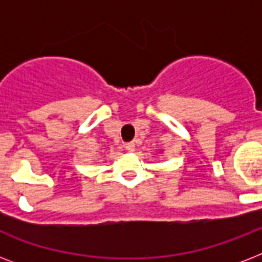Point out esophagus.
<instances>
[{
  "mask_svg": "<svg viewBox=\"0 0 262 262\" xmlns=\"http://www.w3.org/2000/svg\"><path fill=\"white\" fill-rule=\"evenodd\" d=\"M125 148H126V151L133 152L135 151V143H126L125 144Z\"/></svg>",
  "mask_w": 262,
  "mask_h": 262,
  "instance_id": "34e87169",
  "label": "esophagus"
}]
</instances>
